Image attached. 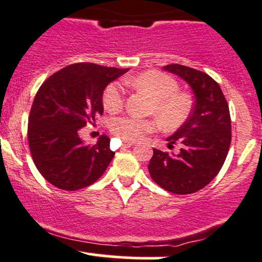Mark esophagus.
Returning a JSON list of instances; mask_svg holds the SVG:
<instances>
[{"mask_svg":"<svg viewBox=\"0 0 262 262\" xmlns=\"http://www.w3.org/2000/svg\"><path fill=\"white\" fill-rule=\"evenodd\" d=\"M133 144L134 143H132V141H127V143H125L124 145H123V149H124V148H130V146L133 145Z\"/></svg>","mask_w":262,"mask_h":262,"instance_id":"1","label":"esophagus"}]
</instances>
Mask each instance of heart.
Returning <instances> with one entry per match:
<instances>
[{
	"label": "heart",
	"instance_id": "heart-1",
	"mask_svg": "<svg viewBox=\"0 0 262 262\" xmlns=\"http://www.w3.org/2000/svg\"><path fill=\"white\" fill-rule=\"evenodd\" d=\"M129 83L139 91L145 92L152 100L149 113L165 128H176L186 121L191 111V100L185 93H180L179 85L169 75L160 71H146L129 80ZM103 106L108 112H117L124 104V92L118 82H112L103 92ZM158 122L150 118H137L133 116L114 117L110 122L111 132L125 141H135L145 134L154 132Z\"/></svg>",
	"mask_w": 262,
	"mask_h": 262
}]
</instances>
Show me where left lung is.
Segmentation results:
<instances>
[{
    "label": "left lung",
    "mask_w": 262,
    "mask_h": 262,
    "mask_svg": "<svg viewBox=\"0 0 262 262\" xmlns=\"http://www.w3.org/2000/svg\"><path fill=\"white\" fill-rule=\"evenodd\" d=\"M164 70L188 83L194 106L187 121L166 139L170 148L181 144L179 154L152 149L148 169L151 179L171 193H193L223 166L231 141L229 107L221 86L209 75L179 64L164 66Z\"/></svg>",
    "instance_id": "1"
}]
</instances>
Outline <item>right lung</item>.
Segmentation results:
<instances>
[{
	"label": "right lung",
	"instance_id": "obj_1",
	"mask_svg": "<svg viewBox=\"0 0 262 262\" xmlns=\"http://www.w3.org/2000/svg\"><path fill=\"white\" fill-rule=\"evenodd\" d=\"M128 69L79 62L49 77L34 97L28 121L33 161L53 186L76 191L97 181L112 161L110 138L95 145L81 139L80 129L103 113V91Z\"/></svg>",
	"mask_w": 262,
	"mask_h": 262
}]
</instances>
